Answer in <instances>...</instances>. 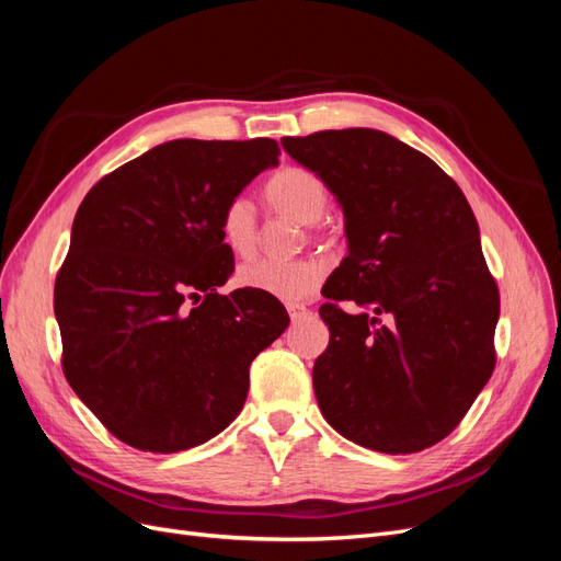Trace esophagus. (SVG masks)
Wrapping results in <instances>:
<instances>
[{
	"label": "esophagus",
	"instance_id": "1",
	"mask_svg": "<svg viewBox=\"0 0 561 561\" xmlns=\"http://www.w3.org/2000/svg\"><path fill=\"white\" fill-rule=\"evenodd\" d=\"M287 313H290L293 322H297V320H301V318H307V316H309V309L304 307V304H287Z\"/></svg>",
	"mask_w": 561,
	"mask_h": 561
}]
</instances>
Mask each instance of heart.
<instances>
[{
  "label": "heart",
  "mask_w": 561,
  "mask_h": 561,
  "mask_svg": "<svg viewBox=\"0 0 561 561\" xmlns=\"http://www.w3.org/2000/svg\"><path fill=\"white\" fill-rule=\"evenodd\" d=\"M266 201L276 213L295 219L299 225H313L328 208V186L316 173L299 165H285L266 182ZM219 231L225 243L236 254H248L254 248V210L245 196H233L222 215H219ZM325 264L320 260L274 262L252 260L239 268V283L248 290L264 293L280 301H304L316 295Z\"/></svg>",
  "instance_id": "heart-1"
}]
</instances>
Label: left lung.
Wrapping results in <instances>:
<instances>
[{
    "label": "left lung",
    "instance_id": "left-lung-1",
    "mask_svg": "<svg viewBox=\"0 0 561 561\" xmlns=\"http://www.w3.org/2000/svg\"><path fill=\"white\" fill-rule=\"evenodd\" d=\"M280 145L346 217L348 254L322 287L330 344L313 365L322 416L383 454L437 445L496 365L499 285L463 192L433 159L375 128ZM339 300L359 311L346 314Z\"/></svg>",
    "mask_w": 561,
    "mask_h": 561
}]
</instances>
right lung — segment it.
<instances>
[{"label":"right lung","instance_id":"obj_1","mask_svg":"<svg viewBox=\"0 0 561 561\" xmlns=\"http://www.w3.org/2000/svg\"><path fill=\"white\" fill-rule=\"evenodd\" d=\"M278 154L268 138L171 140L81 201L54 293L62 371L122 443L175 454L241 414L290 318L264 293H217L233 271L219 215Z\"/></svg>","mask_w":561,"mask_h":561}]
</instances>
